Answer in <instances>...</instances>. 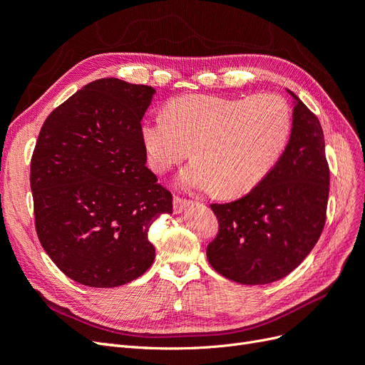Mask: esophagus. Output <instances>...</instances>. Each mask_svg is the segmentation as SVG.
I'll return each instance as SVG.
<instances>
[{"label": "esophagus", "instance_id": "esophagus-1", "mask_svg": "<svg viewBox=\"0 0 365 365\" xmlns=\"http://www.w3.org/2000/svg\"><path fill=\"white\" fill-rule=\"evenodd\" d=\"M190 204H192V201L182 200V197H180V196H175V197H173V210H175V213H181L182 210H184L185 207H189Z\"/></svg>", "mask_w": 365, "mask_h": 365}]
</instances>
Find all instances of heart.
Returning <instances> with one entry per match:
<instances>
[{"mask_svg":"<svg viewBox=\"0 0 365 365\" xmlns=\"http://www.w3.org/2000/svg\"><path fill=\"white\" fill-rule=\"evenodd\" d=\"M291 134V108L277 94L182 96L168 105V114L141 125L153 170L168 172L192 150L196 160L181 173V185L220 196L254 189L279 163Z\"/></svg>","mask_w":365,"mask_h":365,"instance_id":"b5f03b06","label":"heart"}]
</instances>
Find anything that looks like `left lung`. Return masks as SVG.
I'll list each match as a JSON object with an SVG mask.
<instances>
[{
	"label": "left lung",
	"mask_w": 365,
	"mask_h": 365,
	"mask_svg": "<svg viewBox=\"0 0 365 365\" xmlns=\"http://www.w3.org/2000/svg\"><path fill=\"white\" fill-rule=\"evenodd\" d=\"M291 93V91H289ZM292 134L275 168L245 196L212 204L210 264L242 284L283 279L312 251L326 224L330 172L317 115L294 93Z\"/></svg>",
	"instance_id": "obj_1"
}]
</instances>
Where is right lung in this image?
Listing matches in <instances>:
<instances>
[{"label": "right lung", "mask_w": 365, "mask_h": 365, "mask_svg": "<svg viewBox=\"0 0 365 365\" xmlns=\"http://www.w3.org/2000/svg\"><path fill=\"white\" fill-rule=\"evenodd\" d=\"M155 90L108 77L43 121L30 163L42 248L77 283L115 288L155 259L148 233L172 193L146 168L141 118Z\"/></svg>", "instance_id": "add662e5"}]
</instances>
